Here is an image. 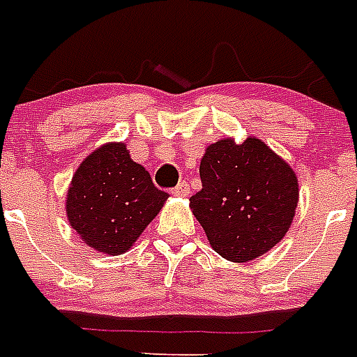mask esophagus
Listing matches in <instances>:
<instances>
[{
  "label": "esophagus",
  "mask_w": 357,
  "mask_h": 357,
  "mask_svg": "<svg viewBox=\"0 0 357 357\" xmlns=\"http://www.w3.org/2000/svg\"><path fill=\"white\" fill-rule=\"evenodd\" d=\"M173 195L175 197H188L190 195V184H188L186 181H182L178 186L173 190Z\"/></svg>",
  "instance_id": "34e87169"
}]
</instances>
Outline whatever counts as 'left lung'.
I'll list each match as a JSON object with an SVG mask.
<instances>
[{
	"instance_id": "left-lung-1",
	"label": "left lung",
	"mask_w": 357,
	"mask_h": 357,
	"mask_svg": "<svg viewBox=\"0 0 357 357\" xmlns=\"http://www.w3.org/2000/svg\"><path fill=\"white\" fill-rule=\"evenodd\" d=\"M199 173L202 190L190 197V208L218 255L245 264L284 239L298 204V178L264 139H218L204 151Z\"/></svg>"
}]
</instances>
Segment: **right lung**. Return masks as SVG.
Instances as JSON below:
<instances>
[{
	"label": "right lung",
	"instance_id": "1",
	"mask_svg": "<svg viewBox=\"0 0 357 357\" xmlns=\"http://www.w3.org/2000/svg\"><path fill=\"white\" fill-rule=\"evenodd\" d=\"M167 193L153 184L123 142H108L81 162L66 195V215L79 238L102 255L132 249L158 215Z\"/></svg>",
	"mask_w": 357,
	"mask_h": 357
}]
</instances>
